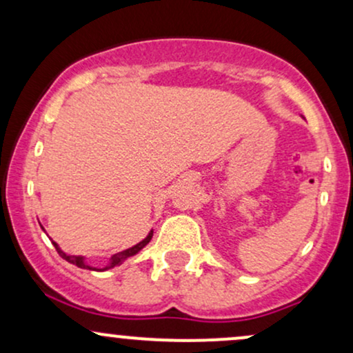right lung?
I'll return each mask as SVG.
<instances>
[{
    "instance_id": "right-lung-1",
    "label": "right lung",
    "mask_w": 353,
    "mask_h": 353,
    "mask_svg": "<svg viewBox=\"0 0 353 353\" xmlns=\"http://www.w3.org/2000/svg\"><path fill=\"white\" fill-rule=\"evenodd\" d=\"M151 239H152V230H151V232H149V236L145 237L144 241H141V242H139V244H136L134 247H131V249H125V250H123V252H117V254L112 255V257H111V264H109L108 267H104V269H94V267L88 265L86 262H84V259H83V257H78V255H68V254H64L63 250H61L59 247H58V244H56V242H52V244H54L56 250H58V254L61 255V257H63L64 261H68V262H70V264H74V265H78V267H81V269H91V270H108V269H112V267H114V265H119L121 262L125 261V259H128V257H131V255H134V254L139 252V250L143 249L144 245H148V244H149V241H151Z\"/></svg>"
}]
</instances>
